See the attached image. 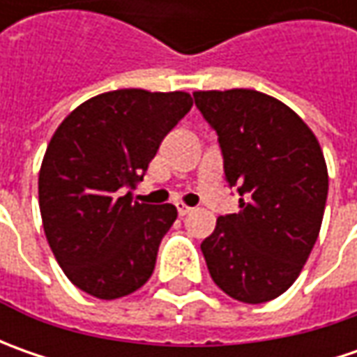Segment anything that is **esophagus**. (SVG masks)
I'll return each instance as SVG.
<instances>
[{
	"mask_svg": "<svg viewBox=\"0 0 357 357\" xmlns=\"http://www.w3.org/2000/svg\"><path fill=\"white\" fill-rule=\"evenodd\" d=\"M176 208H178V214H181V216H185V214H188L190 211H192V208H190L188 204H185V202H178V204H176Z\"/></svg>",
	"mask_w": 357,
	"mask_h": 357,
	"instance_id": "obj_1",
	"label": "esophagus"
}]
</instances>
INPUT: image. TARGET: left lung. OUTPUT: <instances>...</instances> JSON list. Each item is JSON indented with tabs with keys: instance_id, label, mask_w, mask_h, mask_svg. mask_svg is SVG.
<instances>
[{
	"instance_id": "1",
	"label": "left lung",
	"mask_w": 357,
	"mask_h": 357,
	"mask_svg": "<svg viewBox=\"0 0 357 357\" xmlns=\"http://www.w3.org/2000/svg\"><path fill=\"white\" fill-rule=\"evenodd\" d=\"M218 132L240 211L216 218L200 250L214 284L244 304L284 294L308 260L322 227L328 167L308 125L278 99L254 89L195 91Z\"/></svg>"
}]
</instances>
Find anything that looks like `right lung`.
<instances>
[{"label":"right lung","mask_w":357,"mask_h":357,"mask_svg":"<svg viewBox=\"0 0 357 357\" xmlns=\"http://www.w3.org/2000/svg\"><path fill=\"white\" fill-rule=\"evenodd\" d=\"M190 107L185 91H109L55 129L39 169V211L51 252L79 290L115 300L151 278L176 206L137 202L127 188Z\"/></svg>","instance_id":"1"}]
</instances>
